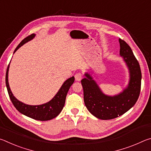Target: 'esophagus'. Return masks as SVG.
Listing matches in <instances>:
<instances>
[{
	"label": "esophagus",
	"mask_w": 151,
	"mask_h": 151,
	"mask_svg": "<svg viewBox=\"0 0 151 151\" xmlns=\"http://www.w3.org/2000/svg\"><path fill=\"white\" fill-rule=\"evenodd\" d=\"M75 77L76 81H81V79L83 78V74H82L81 73H76V75H75Z\"/></svg>",
	"instance_id": "esophagus-1"
}]
</instances>
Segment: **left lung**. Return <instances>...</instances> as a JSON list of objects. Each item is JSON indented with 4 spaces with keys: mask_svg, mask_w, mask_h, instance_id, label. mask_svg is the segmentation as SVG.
<instances>
[{
    "mask_svg": "<svg viewBox=\"0 0 151 151\" xmlns=\"http://www.w3.org/2000/svg\"><path fill=\"white\" fill-rule=\"evenodd\" d=\"M119 43L120 55L123 57L130 73L129 85L122 93L113 96L106 95L88 73L81 80L85 106L99 119L110 120L124 114L134 105L140 94L142 75L139 63L129 45L121 39Z\"/></svg>",
    "mask_w": 151,
    "mask_h": 151,
    "instance_id": "obj_1",
    "label": "left lung"
}]
</instances>
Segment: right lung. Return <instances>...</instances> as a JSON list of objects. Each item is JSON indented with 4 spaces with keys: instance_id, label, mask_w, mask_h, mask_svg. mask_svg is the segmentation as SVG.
I'll use <instances>...</instances> for the list:
<instances>
[{
    "instance_id": "obj_1",
    "label": "right lung",
    "mask_w": 151,
    "mask_h": 151,
    "mask_svg": "<svg viewBox=\"0 0 151 151\" xmlns=\"http://www.w3.org/2000/svg\"><path fill=\"white\" fill-rule=\"evenodd\" d=\"M35 37V34H32L27 37L25 38L24 39L22 40L20 42V44L17 46V47L15 48L14 53L19 49V48L23 45L25 43L27 42L29 40H32L33 38ZM9 69V65L7 67L6 73V85L8 91V93L10 99L12 101V104L14 106L15 108L18 110L20 113L24 114L27 116L32 118L33 119L38 120V121H48L55 118L57 116L60 112L62 111L64 106H65V100L66 94L70 86L73 85L74 81H75V77H72L67 79L63 85L59 89L57 94L54 96L52 100L50 101L48 103L41 104V105H29L26 104L22 102L19 101V100L15 98L13 96L11 88L9 87V81H8V74Z\"/></svg>"
}]
</instances>
